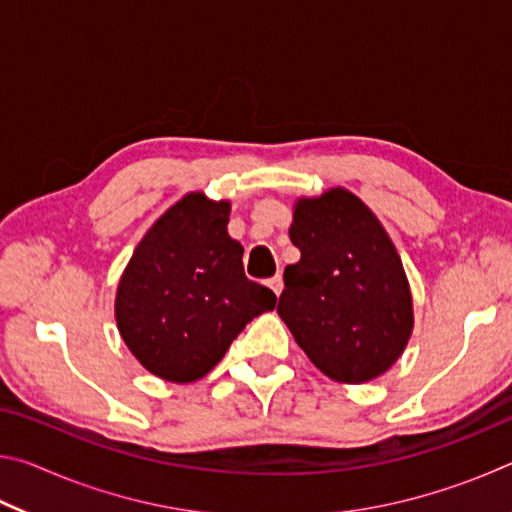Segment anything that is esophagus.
Listing matches in <instances>:
<instances>
[{
	"label": "esophagus",
	"mask_w": 512,
	"mask_h": 512,
	"mask_svg": "<svg viewBox=\"0 0 512 512\" xmlns=\"http://www.w3.org/2000/svg\"><path fill=\"white\" fill-rule=\"evenodd\" d=\"M268 287L273 289L275 296H280L282 289H284V280H282V275H273L271 280H268Z\"/></svg>",
	"instance_id": "1"
}]
</instances>
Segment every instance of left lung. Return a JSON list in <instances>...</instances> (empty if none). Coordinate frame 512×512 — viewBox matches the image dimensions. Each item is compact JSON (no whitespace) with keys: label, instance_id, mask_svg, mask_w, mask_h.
<instances>
[{"label":"left lung","instance_id":"1","mask_svg":"<svg viewBox=\"0 0 512 512\" xmlns=\"http://www.w3.org/2000/svg\"><path fill=\"white\" fill-rule=\"evenodd\" d=\"M277 314L314 366L345 384L379 377L400 359L413 307L402 259L377 216L348 189L302 198Z\"/></svg>","mask_w":512,"mask_h":512}]
</instances>
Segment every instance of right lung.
I'll return each mask as SVG.
<instances>
[{"label":"right lung","mask_w":512,"mask_h":512,"mask_svg":"<svg viewBox=\"0 0 512 512\" xmlns=\"http://www.w3.org/2000/svg\"><path fill=\"white\" fill-rule=\"evenodd\" d=\"M230 203L187 194L135 248L117 289V327L142 366L187 384L207 375L275 293L248 280L228 237Z\"/></svg>","instance_id":"right-lung-1"}]
</instances>
